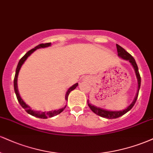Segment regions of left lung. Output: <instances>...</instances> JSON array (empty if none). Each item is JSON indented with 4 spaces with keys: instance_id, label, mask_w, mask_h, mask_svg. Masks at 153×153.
Instances as JSON below:
<instances>
[{
    "instance_id": "left-lung-1",
    "label": "left lung",
    "mask_w": 153,
    "mask_h": 153,
    "mask_svg": "<svg viewBox=\"0 0 153 153\" xmlns=\"http://www.w3.org/2000/svg\"><path fill=\"white\" fill-rule=\"evenodd\" d=\"M117 47V56L120 57V58L123 59V60H128L130 62V63L131 64L132 68H134V71H135L136 78H137V93H136V95L134 98L133 101L132 102V103L130 105L128 108H126V109L123 110H117V111H113V110H108L105 109H102V108H98V107H96L91 103H90L89 101L88 100V105L89 106V108H91V110L93 113L96 114V115H99V116L105 117V118L108 119H114V118H117V117L122 116V115H125L126 113H128L129 110L132 109V107L135 105L136 100H137V96H138V93L140 91V82H141V78L140 75L139 71H138V68H137V64H136V62L135 59L133 58L131 55L130 53H128L124 48H123L122 47L120 46L119 45L116 44Z\"/></svg>"
}]
</instances>
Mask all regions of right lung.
<instances>
[{
  "mask_svg": "<svg viewBox=\"0 0 153 153\" xmlns=\"http://www.w3.org/2000/svg\"><path fill=\"white\" fill-rule=\"evenodd\" d=\"M51 43L40 44V45H37L36 47L34 48L31 49L30 51H29L28 52L25 53V56H24L23 58H22L21 60H19V62H18L17 68H16V75H15V78H14V91H15V93H16V97H17V99H18V102H19L20 105H21L22 106V108H24L25 111H26L28 114H30V115H33V116H34V117H39V118H43V119H47L48 117H51L53 116H56V115H58V114H60V113H62V112L64 110V109L66 108V105L63 107V108H60V109L51 110V111H48V112L36 111V110H32L31 109L30 107L27 104L25 103V102L23 101V99L21 98V97L20 96L19 92H18V73H19V71H20V70H21L23 64L25 62V60H26V59L28 58V57L30 56L35 51H36L37 49L49 47V46H51ZM78 85V83L77 82V83H75L73 85H72L71 87L68 90L67 92H66V94H65V100H68V97L69 93H71L72 91H73V90L75 89Z\"/></svg>",
  "mask_w": 153,
  "mask_h": 153,
  "instance_id": "right-lung-1",
  "label": "right lung"
}]
</instances>
